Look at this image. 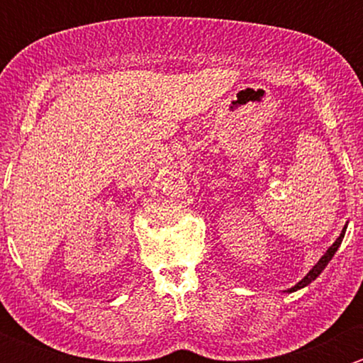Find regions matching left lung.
Returning a JSON list of instances; mask_svg holds the SVG:
<instances>
[{
	"instance_id": "8db88e82",
	"label": "left lung",
	"mask_w": 363,
	"mask_h": 363,
	"mask_svg": "<svg viewBox=\"0 0 363 363\" xmlns=\"http://www.w3.org/2000/svg\"><path fill=\"white\" fill-rule=\"evenodd\" d=\"M344 233H346V226H344V228H342V233H340V235H339V239L335 240V242L332 244L330 247H328V251L325 252V255L321 256V258H320V262H318L316 265H314L313 269L309 270V274H307V276L303 277V279L300 281V283H296L295 286L291 288V290H288V291H296V290H300V288L307 286V284H311V283H313V281L316 279V277L320 276L321 272H323V270H325V267H327V265H328V262H330V259H332V256H334V255H335V251L339 250L340 242H342V239H344Z\"/></svg>"
}]
</instances>
